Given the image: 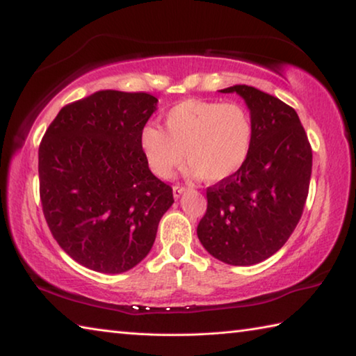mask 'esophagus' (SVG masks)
<instances>
[{"instance_id":"obj_1","label":"esophagus","mask_w":356,"mask_h":356,"mask_svg":"<svg viewBox=\"0 0 356 356\" xmlns=\"http://www.w3.org/2000/svg\"><path fill=\"white\" fill-rule=\"evenodd\" d=\"M186 190V186L182 184H176L172 186V193H174V197H179L182 193Z\"/></svg>"}]
</instances>
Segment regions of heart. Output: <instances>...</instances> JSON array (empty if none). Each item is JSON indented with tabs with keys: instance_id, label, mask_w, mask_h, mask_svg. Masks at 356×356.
I'll return each instance as SVG.
<instances>
[{
	"instance_id": "b5f03b06",
	"label": "heart",
	"mask_w": 356,
	"mask_h": 356,
	"mask_svg": "<svg viewBox=\"0 0 356 356\" xmlns=\"http://www.w3.org/2000/svg\"><path fill=\"white\" fill-rule=\"evenodd\" d=\"M252 119L237 102L185 100L165 118V131L147 125L141 147L155 176L168 179L182 165L184 154L193 171L220 182L236 174L248 160L252 146Z\"/></svg>"
}]
</instances>
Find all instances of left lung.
Listing matches in <instances>:
<instances>
[{"mask_svg":"<svg viewBox=\"0 0 356 356\" xmlns=\"http://www.w3.org/2000/svg\"><path fill=\"white\" fill-rule=\"evenodd\" d=\"M221 92L245 99L252 119V146L245 165L209 186L197 237L210 254L231 265L273 256L303 215L312 149L297 111L261 89L236 84Z\"/></svg>","mask_w":356,"mask_h":356,"instance_id":"left-lung-1","label":"left lung"}]
</instances>
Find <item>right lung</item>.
Wrapping results in <instances>:
<instances>
[{
    "mask_svg": "<svg viewBox=\"0 0 356 356\" xmlns=\"http://www.w3.org/2000/svg\"><path fill=\"white\" fill-rule=\"evenodd\" d=\"M147 92L97 91L61 108L39 146V195L53 238L84 267L122 273L152 248L172 188L149 170Z\"/></svg>",
    "mask_w": 356,
    "mask_h": 356,
    "instance_id": "1",
    "label": "right lung"
}]
</instances>
